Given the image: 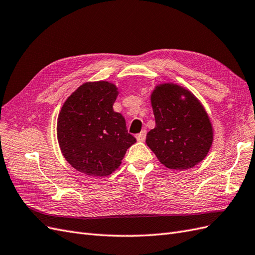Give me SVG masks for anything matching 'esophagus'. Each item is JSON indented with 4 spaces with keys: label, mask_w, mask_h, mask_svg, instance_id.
Returning <instances> with one entry per match:
<instances>
[{
    "label": "esophagus",
    "mask_w": 255,
    "mask_h": 255,
    "mask_svg": "<svg viewBox=\"0 0 255 255\" xmlns=\"http://www.w3.org/2000/svg\"><path fill=\"white\" fill-rule=\"evenodd\" d=\"M145 135H146L145 130H141V132H140L139 134L136 135V139H137V141H144V139H145Z\"/></svg>",
    "instance_id": "34e87169"
}]
</instances>
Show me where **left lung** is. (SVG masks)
Segmentation results:
<instances>
[{
	"mask_svg": "<svg viewBox=\"0 0 255 255\" xmlns=\"http://www.w3.org/2000/svg\"><path fill=\"white\" fill-rule=\"evenodd\" d=\"M155 128L145 142L165 167L186 170L206 157L214 140L210 116L201 101L179 84L161 83L151 92Z\"/></svg>",
	"mask_w": 255,
	"mask_h": 255,
	"instance_id": "obj_1",
	"label": "left lung"
}]
</instances>
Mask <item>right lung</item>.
<instances>
[{"label":"right lung","instance_id":"add662e5","mask_svg":"<svg viewBox=\"0 0 255 255\" xmlns=\"http://www.w3.org/2000/svg\"><path fill=\"white\" fill-rule=\"evenodd\" d=\"M118 87L109 81L86 82L68 97L57 118V140L66 160L90 176H107L136 142L113 105Z\"/></svg>","mask_w":255,"mask_h":255}]
</instances>
